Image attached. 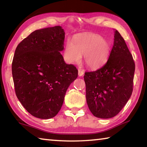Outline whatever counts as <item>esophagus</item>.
Returning a JSON list of instances; mask_svg holds the SVG:
<instances>
[{
  "label": "esophagus",
  "mask_w": 147,
  "mask_h": 147,
  "mask_svg": "<svg viewBox=\"0 0 147 147\" xmlns=\"http://www.w3.org/2000/svg\"><path fill=\"white\" fill-rule=\"evenodd\" d=\"M84 71L82 70L81 69H78V76H82L84 75Z\"/></svg>",
  "instance_id": "34e87169"
}]
</instances>
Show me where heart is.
<instances>
[{
    "mask_svg": "<svg viewBox=\"0 0 147 147\" xmlns=\"http://www.w3.org/2000/svg\"><path fill=\"white\" fill-rule=\"evenodd\" d=\"M110 53L109 43L98 34H80L66 43L63 58L67 63L73 64L84 61L89 67L98 69L105 64Z\"/></svg>",
    "mask_w": 147,
    "mask_h": 147,
    "instance_id": "obj_1",
    "label": "heart"
}]
</instances>
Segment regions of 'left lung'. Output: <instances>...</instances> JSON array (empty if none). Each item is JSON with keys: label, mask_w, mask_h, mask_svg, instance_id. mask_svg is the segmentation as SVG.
<instances>
[{"label": "left lung", "mask_w": 147, "mask_h": 147, "mask_svg": "<svg viewBox=\"0 0 147 147\" xmlns=\"http://www.w3.org/2000/svg\"><path fill=\"white\" fill-rule=\"evenodd\" d=\"M135 63L124 39L115 31L113 46L106 63L95 71L86 72V100L94 116L115 117L130 98Z\"/></svg>", "instance_id": "obj_1"}]
</instances>
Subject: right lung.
Listing matches in <instances>:
<instances>
[{
  "instance_id": "add662e5",
  "label": "right lung",
  "mask_w": 147,
  "mask_h": 147,
  "mask_svg": "<svg viewBox=\"0 0 147 147\" xmlns=\"http://www.w3.org/2000/svg\"><path fill=\"white\" fill-rule=\"evenodd\" d=\"M64 39L59 26L37 30L15 51L11 69L16 96L37 118L56 116L69 86L78 77L76 67L66 64L60 53Z\"/></svg>"
}]
</instances>
